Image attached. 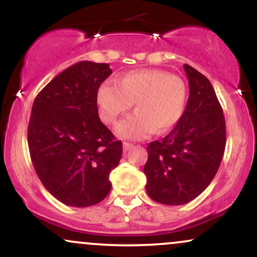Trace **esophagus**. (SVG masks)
<instances>
[{"label": "esophagus", "mask_w": 257, "mask_h": 257, "mask_svg": "<svg viewBox=\"0 0 257 257\" xmlns=\"http://www.w3.org/2000/svg\"><path fill=\"white\" fill-rule=\"evenodd\" d=\"M133 147H134V145H133L132 143H126V141H124V143H123V150H124L125 152L129 151V150H132Z\"/></svg>", "instance_id": "esophagus-1"}]
</instances>
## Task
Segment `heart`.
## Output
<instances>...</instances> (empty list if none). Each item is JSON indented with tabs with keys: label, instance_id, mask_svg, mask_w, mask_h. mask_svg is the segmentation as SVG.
<instances>
[{
	"label": "heart",
	"instance_id": "b5f03b06",
	"mask_svg": "<svg viewBox=\"0 0 257 257\" xmlns=\"http://www.w3.org/2000/svg\"><path fill=\"white\" fill-rule=\"evenodd\" d=\"M99 113L112 124L135 102L137 112L120 122L117 134L125 139H144L163 133L179 123L187 102V85L180 76L163 70L145 69L125 73L118 83L106 79L96 93Z\"/></svg>",
	"mask_w": 257,
	"mask_h": 257
}]
</instances>
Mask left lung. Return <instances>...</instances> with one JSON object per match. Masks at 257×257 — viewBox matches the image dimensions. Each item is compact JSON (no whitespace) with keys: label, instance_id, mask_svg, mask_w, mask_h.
Listing matches in <instances>:
<instances>
[{"label":"left lung","instance_id":"1","mask_svg":"<svg viewBox=\"0 0 257 257\" xmlns=\"http://www.w3.org/2000/svg\"><path fill=\"white\" fill-rule=\"evenodd\" d=\"M184 69L190 85L184 114L166 138L149 144L144 167L147 194L166 205L198 197L216 175L226 146L225 117L213 85L190 65Z\"/></svg>","mask_w":257,"mask_h":257}]
</instances>
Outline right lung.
Listing matches in <instances>:
<instances>
[{
	"label": "right lung",
	"mask_w": 257,
	"mask_h": 257,
	"mask_svg": "<svg viewBox=\"0 0 257 257\" xmlns=\"http://www.w3.org/2000/svg\"><path fill=\"white\" fill-rule=\"evenodd\" d=\"M108 64L79 61L38 93L28 128L31 161L44 187L64 204H98L111 190L122 143L101 123L96 105Z\"/></svg>",
	"instance_id": "add662e5"
}]
</instances>
